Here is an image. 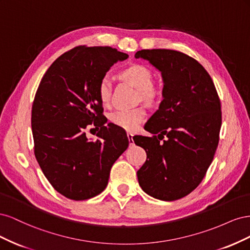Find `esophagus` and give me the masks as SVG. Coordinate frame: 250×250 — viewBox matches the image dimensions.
<instances>
[{
    "mask_svg": "<svg viewBox=\"0 0 250 250\" xmlns=\"http://www.w3.org/2000/svg\"><path fill=\"white\" fill-rule=\"evenodd\" d=\"M133 135H132V133H130V132H128L127 133V138H128V141H129V144L130 145H133L134 144V142H133Z\"/></svg>",
    "mask_w": 250,
    "mask_h": 250,
    "instance_id": "34e87169",
    "label": "esophagus"
}]
</instances>
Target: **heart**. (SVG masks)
Segmentation results:
<instances>
[{"instance_id":"obj_1","label":"heart","mask_w":250,"mask_h":250,"mask_svg":"<svg viewBox=\"0 0 250 250\" xmlns=\"http://www.w3.org/2000/svg\"><path fill=\"white\" fill-rule=\"evenodd\" d=\"M122 77L140 90L143 98L150 99L154 96L152 88L153 76L147 66L143 64H132L122 72ZM111 83L108 77H103L98 86V96L103 104L110 100ZM146 118V110L139 107L133 109H121L111 115V122L127 131H135Z\"/></svg>"}]
</instances>
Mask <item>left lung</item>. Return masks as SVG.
I'll list each match as a JSON object with an SVG mask.
<instances>
[{
  "label": "left lung",
  "mask_w": 250,
  "mask_h": 250,
  "mask_svg": "<svg viewBox=\"0 0 250 250\" xmlns=\"http://www.w3.org/2000/svg\"><path fill=\"white\" fill-rule=\"evenodd\" d=\"M134 56L148 60L164 80V100L145 125L153 135L133 137L147 153L137 173L139 184L156 199L177 200L199 186L213 162L222 123L220 99L206 69L185 53L152 49Z\"/></svg>",
  "instance_id": "left-lung-1"
}]
</instances>
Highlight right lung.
Masks as SVG:
<instances>
[{"mask_svg": "<svg viewBox=\"0 0 250 250\" xmlns=\"http://www.w3.org/2000/svg\"><path fill=\"white\" fill-rule=\"evenodd\" d=\"M128 55L110 47L79 46L59 56L44 73L32 105L34 154L55 190L72 200L100 194L112 165L129 145L122 128L103 116L98 86ZM101 127L89 141L85 129Z\"/></svg>", "mask_w": 250, "mask_h": 250, "instance_id": "add662e5", "label": "right lung"}]
</instances>
